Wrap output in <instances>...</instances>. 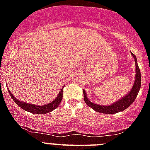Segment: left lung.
<instances>
[{"label": "left lung", "instance_id": "obj_1", "mask_svg": "<svg viewBox=\"0 0 150 150\" xmlns=\"http://www.w3.org/2000/svg\"><path fill=\"white\" fill-rule=\"evenodd\" d=\"M131 53H132V56L134 57L135 61V65H136V75L135 76H135L134 83V86L132 87V89L131 90L129 93L126 96H125L123 98L120 99L116 103L112 104V105L101 106L94 104L90 100H88L86 91L83 90L84 100L87 105L89 106L90 107H91L92 109L95 110L97 112H102V113H107V114H113V113H116V112H119L120 111L125 110L133 103L134 100L136 98V97L138 95L139 91H140V85H141V75H140V68L137 65V59H136V56L132 52H131Z\"/></svg>", "mask_w": 150, "mask_h": 150}]
</instances>
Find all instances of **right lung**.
<instances>
[{
	"label": "right lung",
	"mask_w": 150,
	"mask_h": 150,
	"mask_svg": "<svg viewBox=\"0 0 150 150\" xmlns=\"http://www.w3.org/2000/svg\"><path fill=\"white\" fill-rule=\"evenodd\" d=\"M9 93H10V95L11 96L13 100L16 103V104H18L21 108H22L25 110L32 112V113H34V114L35 113H37V114H44V113L50 112L51 111L55 110L60 104L61 101L62 100V96H63V88H62L58 97H57L52 102V103H50V104H46V105L43 106H37L35 104H27V103H25L23 101H19V100H17L15 97L12 95L10 91H9Z\"/></svg>",
	"instance_id": "1"
}]
</instances>
